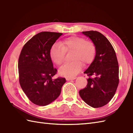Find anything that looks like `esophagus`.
I'll return each mask as SVG.
<instances>
[{
    "instance_id": "34e87169",
    "label": "esophagus",
    "mask_w": 133,
    "mask_h": 133,
    "mask_svg": "<svg viewBox=\"0 0 133 133\" xmlns=\"http://www.w3.org/2000/svg\"><path fill=\"white\" fill-rule=\"evenodd\" d=\"M77 78V77H74V78H67L66 80L67 81H70V80H73V79H75Z\"/></svg>"
}]
</instances>
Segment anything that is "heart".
Here are the masks:
<instances>
[{
  "label": "heart",
  "instance_id": "b5f03b06",
  "mask_svg": "<svg viewBox=\"0 0 133 133\" xmlns=\"http://www.w3.org/2000/svg\"><path fill=\"white\" fill-rule=\"evenodd\" d=\"M97 49L92 42L81 36H71L59 43L54 44L50 50L51 60L58 66L64 61L66 52H73L70 63L64 64L59 69V74L67 78H72L81 71L82 64H91L94 60Z\"/></svg>",
  "mask_w": 133,
  "mask_h": 133
}]
</instances>
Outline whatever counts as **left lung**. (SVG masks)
I'll use <instances>...</instances> for the list:
<instances>
[{"mask_svg": "<svg viewBox=\"0 0 133 133\" xmlns=\"http://www.w3.org/2000/svg\"><path fill=\"white\" fill-rule=\"evenodd\" d=\"M82 33L91 39L97 51L94 60L84 72L89 78L79 95L89 106L98 108L108 103L115 94L119 84V66L114 48L105 36L97 31Z\"/></svg>", "mask_w": 133, "mask_h": 133, "instance_id": "left-lung-1", "label": "left lung"}]
</instances>
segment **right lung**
Returning a JSON list of instances; mask_svg holds the SVG:
<instances>
[{
    "mask_svg": "<svg viewBox=\"0 0 133 133\" xmlns=\"http://www.w3.org/2000/svg\"><path fill=\"white\" fill-rule=\"evenodd\" d=\"M62 35L44 31L34 36L24 45L18 60L20 85L29 99L38 106H46L57 98L64 78L52 79L57 73L53 67L50 50Z\"/></svg>",
    "mask_w": 133,
    "mask_h": 133,
    "instance_id": "obj_1",
    "label": "right lung"
}]
</instances>
